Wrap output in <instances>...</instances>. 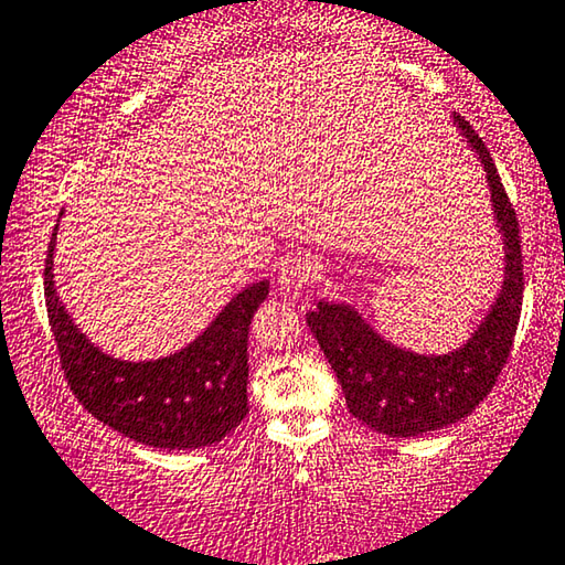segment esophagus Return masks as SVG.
Masks as SVG:
<instances>
[{
	"instance_id": "obj_1",
	"label": "esophagus",
	"mask_w": 565,
	"mask_h": 565,
	"mask_svg": "<svg viewBox=\"0 0 565 565\" xmlns=\"http://www.w3.org/2000/svg\"><path fill=\"white\" fill-rule=\"evenodd\" d=\"M318 263L312 257H288L277 270V288L285 292H298L316 280Z\"/></svg>"
}]
</instances>
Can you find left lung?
Returning <instances> with one entry per match:
<instances>
[{
  "label": "left lung",
  "mask_w": 565,
  "mask_h": 565,
  "mask_svg": "<svg viewBox=\"0 0 565 565\" xmlns=\"http://www.w3.org/2000/svg\"><path fill=\"white\" fill-rule=\"evenodd\" d=\"M459 134L482 161L505 247V280L477 331L457 351L427 355L398 349L349 302L320 300L306 320L335 371L355 419L388 437H419L472 414L508 363L523 308V253L515 210L475 128L455 113Z\"/></svg>",
  "instance_id": "obj_1"
}]
</instances>
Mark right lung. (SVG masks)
Masks as SVG:
<instances>
[{"instance_id":"add662e5","label":"right lung","mask_w":565,"mask_h":565,"mask_svg":"<svg viewBox=\"0 0 565 565\" xmlns=\"http://www.w3.org/2000/svg\"><path fill=\"white\" fill-rule=\"evenodd\" d=\"M55 239L57 227L45 259V306L77 402L110 429L149 447L199 449L227 437L247 414L249 320L270 282L234 295L181 351L156 361H120L90 343L60 300L52 275Z\"/></svg>"}]
</instances>
